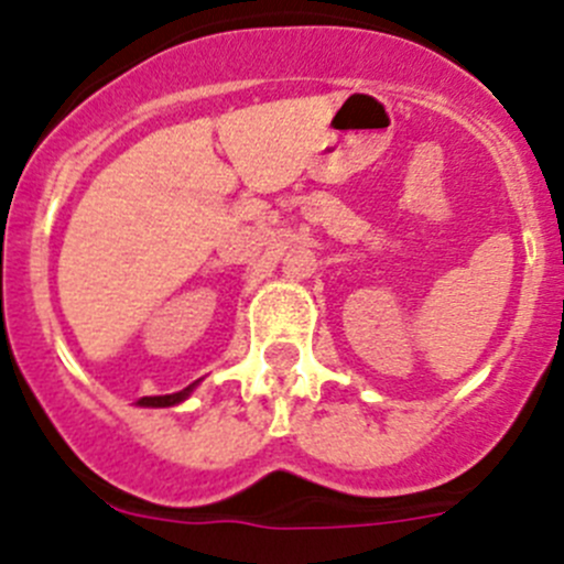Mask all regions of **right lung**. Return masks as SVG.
<instances>
[{"label":"right lung","instance_id":"obj_1","mask_svg":"<svg viewBox=\"0 0 564 564\" xmlns=\"http://www.w3.org/2000/svg\"><path fill=\"white\" fill-rule=\"evenodd\" d=\"M194 389V383H188L186 389H181V392H172V394H158V398H141V406H175V403L186 401L188 392Z\"/></svg>","mask_w":564,"mask_h":564}]
</instances>
